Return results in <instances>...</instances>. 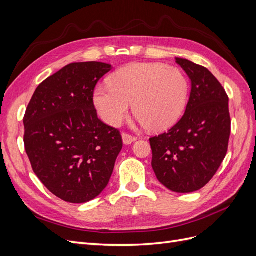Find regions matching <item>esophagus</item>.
Wrapping results in <instances>:
<instances>
[{
  "instance_id": "obj_1",
  "label": "esophagus",
  "mask_w": 256,
  "mask_h": 256,
  "mask_svg": "<svg viewBox=\"0 0 256 256\" xmlns=\"http://www.w3.org/2000/svg\"><path fill=\"white\" fill-rule=\"evenodd\" d=\"M122 143L125 144V145H129V144L136 141V136H130L128 134H122Z\"/></svg>"
}]
</instances>
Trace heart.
Instances as JSON below:
<instances>
[{
    "instance_id": "b5f03b06",
    "label": "heart",
    "mask_w": 256,
    "mask_h": 256,
    "mask_svg": "<svg viewBox=\"0 0 256 256\" xmlns=\"http://www.w3.org/2000/svg\"><path fill=\"white\" fill-rule=\"evenodd\" d=\"M98 85L94 104L102 120L118 126L127 118L132 102L136 122L159 132L174 126L186 109L189 82L180 68L160 63H134L120 68Z\"/></svg>"
}]
</instances>
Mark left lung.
I'll return each mask as SVG.
<instances>
[{
    "instance_id": "1",
    "label": "left lung",
    "mask_w": 256,
    "mask_h": 256,
    "mask_svg": "<svg viewBox=\"0 0 256 256\" xmlns=\"http://www.w3.org/2000/svg\"><path fill=\"white\" fill-rule=\"evenodd\" d=\"M175 60L191 81L190 97L182 120L168 132L150 138L152 166L166 188L190 193L208 184L226 158L228 97L207 68L186 58Z\"/></svg>"
}]
</instances>
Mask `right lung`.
Returning a JSON list of instances; mask_svg holds the SVG:
<instances>
[{"label": "right lung", "instance_id": "right-lung-1", "mask_svg": "<svg viewBox=\"0 0 256 256\" xmlns=\"http://www.w3.org/2000/svg\"><path fill=\"white\" fill-rule=\"evenodd\" d=\"M112 69L100 62L72 63L38 85L26 111L24 146L40 182L65 202L97 198L122 148L118 129L98 118L92 94Z\"/></svg>", "mask_w": 256, "mask_h": 256}]
</instances>
